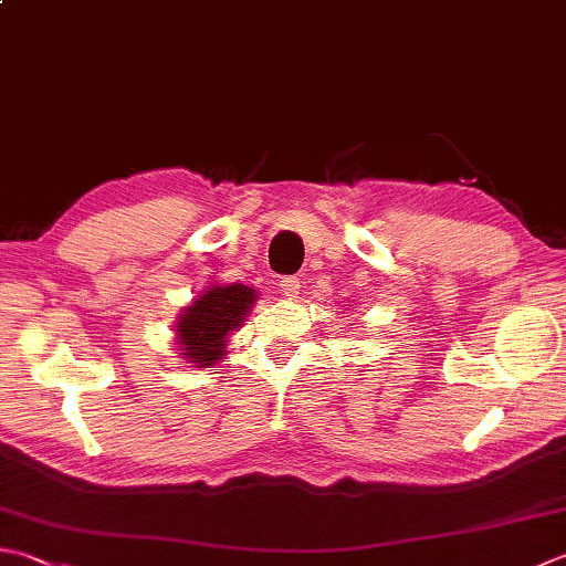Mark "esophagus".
Instances as JSON below:
<instances>
[{"mask_svg": "<svg viewBox=\"0 0 566 566\" xmlns=\"http://www.w3.org/2000/svg\"><path fill=\"white\" fill-rule=\"evenodd\" d=\"M280 286H282L280 292H282L286 298H294V296L298 294V290H302V284H298L296 276H284Z\"/></svg>", "mask_w": 566, "mask_h": 566, "instance_id": "1", "label": "esophagus"}]
</instances>
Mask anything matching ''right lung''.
Returning a JSON list of instances; mask_svg holds the SVG:
<instances>
[{"instance_id":"right-lung-1","label":"right lung","mask_w":566,"mask_h":566,"mask_svg":"<svg viewBox=\"0 0 566 566\" xmlns=\"http://www.w3.org/2000/svg\"><path fill=\"white\" fill-rule=\"evenodd\" d=\"M258 290L248 284L213 282L174 321V343L188 368H213L228 353V336L258 302Z\"/></svg>"}]
</instances>
